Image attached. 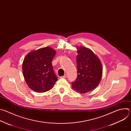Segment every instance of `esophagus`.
Here are the masks:
<instances>
[{
	"label": "esophagus",
	"mask_w": 131,
	"mask_h": 131,
	"mask_svg": "<svg viewBox=\"0 0 131 131\" xmlns=\"http://www.w3.org/2000/svg\"><path fill=\"white\" fill-rule=\"evenodd\" d=\"M67 74H65L64 76L61 77V78H67Z\"/></svg>",
	"instance_id": "obj_1"
}]
</instances>
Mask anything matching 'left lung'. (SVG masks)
Listing matches in <instances>:
<instances>
[{"instance_id": "obj_1", "label": "left lung", "mask_w": 131, "mask_h": 131, "mask_svg": "<svg viewBox=\"0 0 131 131\" xmlns=\"http://www.w3.org/2000/svg\"><path fill=\"white\" fill-rule=\"evenodd\" d=\"M77 77L72 82V87L77 92L85 93L95 89L102 77L103 67L97 56L90 49L77 47Z\"/></svg>"}]
</instances>
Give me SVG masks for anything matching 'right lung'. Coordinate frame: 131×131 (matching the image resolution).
<instances>
[{
	"instance_id": "add662e5",
	"label": "right lung",
	"mask_w": 131,
	"mask_h": 131,
	"mask_svg": "<svg viewBox=\"0 0 131 131\" xmlns=\"http://www.w3.org/2000/svg\"><path fill=\"white\" fill-rule=\"evenodd\" d=\"M56 51L47 47L32 51L25 57L23 64V74L30 89L43 93L50 90L58 80L54 72L52 61Z\"/></svg>"
}]
</instances>
